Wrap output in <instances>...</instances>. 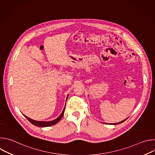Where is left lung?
I'll list each match as a JSON object with an SVG mask.
<instances>
[{"label": "left lung", "mask_w": 155, "mask_h": 155, "mask_svg": "<svg viewBox=\"0 0 155 155\" xmlns=\"http://www.w3.org/2000/svg\"><path fill=\"white\" fill-rule=\"evenodd\" d=\"M125 120H126V119H125L124 120H123V121H121V122H119V123H114V124H120V123H122L123 122H124Z\"/></svg>", "instance_id": "obj_1"}]
</instances>
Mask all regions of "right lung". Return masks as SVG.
Listing matches in <instances>:
<instances>
[{
	"label": "right lung",
	"instance_id": "1",
	"mask_svg": "<svg viewBox=\"0 0 155 155\" xmlns=\"http://www.w3.org/2000/svg\"><path fill=\"white\" fill-rule=\"evenodd\" d=\"M67 99H68V97H67ZM65 107H64V108L62 112L60 115V116L58 118H57L56 119H55V120H54L53 121H35V120H32V119L28 118V117H26L25 115H24V116L29 121V122H31V123H32V124H34L35 126H38V127H48V126H53V125L56 124L57 123H58L60 121V120L63 117V115H64V110H65Z\"/></svg>",
	"mask_w": 155,
	"mask_h": 155
}]
</instances>
